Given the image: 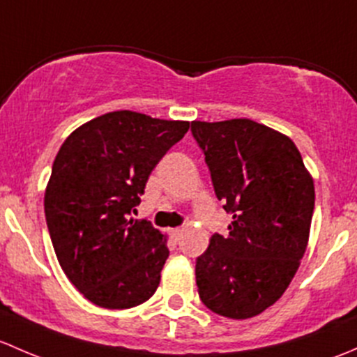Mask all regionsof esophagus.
Returning <instances> with one entry per match:
<instances>
[{"mask_svg": "<svg viewBox=\"0 0 357 357\" xmlns=\"http://www.w3.org/2000/svg\"><path fill=\"white\" fill-rule=\"evenodd\" d=\"M180 234H182V229H172V230H170V235L175 238V241H178Z\"/></svg>", "mask_w": 357, "mask_h": 357, "instance_id": "esophagus-1", "label": "esophagus"}]
</instances>
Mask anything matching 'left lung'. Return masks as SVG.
<instances>
[{
  "label": "left lung",
  "instance_id": "obj_1",
  "mask_svg": "<svg viewBox=\"0 0 357 357\" xmlns=\"http://www.w3.org/2000/svg\"><path fill=\"white\" fill-rule=\"evenodd\" d=\"M215 194L232 215L196 259L201 301L213 313L245 319L277 303L307 248L314 183L287 135L252 122H192Z\"/></svg>",
  "mask_w": 357,
  "mask_h": 357
}]
</instances>
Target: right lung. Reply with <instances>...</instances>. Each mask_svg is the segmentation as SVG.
<instances>
[{"label": "right lung", "instance_id": "add662e5", "mask_svg": "<svg viewBox=\"0 0 357 357\" xmlns=\"http://www.w3.org/2000/svg\"><path fill=\"white\" fill-rule=\"evenodd\" d=\"M187 130L182 120L112 112L73 130L54 158L44 194L47 230L61 270L96 306L128 310L156 292L167 237L128 215Z\"/></svg>", "mask_w": 357, "mask_h": 357}]
</instances>
